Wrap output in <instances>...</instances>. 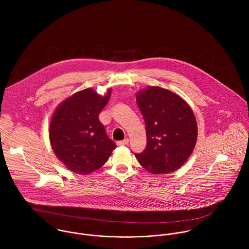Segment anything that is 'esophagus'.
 I'll list each match as a JSON object with an SVG mask.
<instances>
[{"label":"esophagus","mask_w":249,"mask_h":249,"mask_svg":"<svg viewBox=\"0 0 249 249\" xmlns=\"http://www.w3.org/2000/svg\"><path fill=\"white\" fill-rule=\"evenodd\" d=\"M129 142V140L128 139H124V140H123V141H119V142H117V144L118 145H125V144H127Z\"/></svg>","instance_id":"1"}]
</instances>
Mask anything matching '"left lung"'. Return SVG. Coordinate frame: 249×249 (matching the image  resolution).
I'll return each instance as SVG.
<instances>
[{"mask_svg": "<svg viewBox=\"0 0 249 249\" xmlns=\"http://www.w3.org/2000/svg\"><path fill=\"white\" fill-rule=\"evenodd\" d=\"M136 102L146 130V146L135 154L138 162L153 175L176 172L188 160L197 139L193 110L177 94L156 86L140 90Z\"/></svg>", "mask_w": 249, "mask_h": 249, "instance_id": "obj_1", "label": "left lung"}]
</instances>
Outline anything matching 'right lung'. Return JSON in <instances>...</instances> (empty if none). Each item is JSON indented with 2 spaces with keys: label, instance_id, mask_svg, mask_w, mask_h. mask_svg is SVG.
I'll return each mask as SVG.
<instances>
[{
  "label": "right lung",
  "instance_id": "1",
  "mask_svg": "<svg viewBox=\"0 0 249 249\" xmlns=\"http://www.w3.org/2000/svg\"><path fill=\"white\" fill-rule=\"evenodd\" d=\"M111 96L92 88L73 94L61 103L50 123V142L56 157L71 172L88 175L103 167L117 147L107 136L99 114Z\"/></svg>",
  "mask_w": 249,
  "mask_h": 249
}]
</instances>
